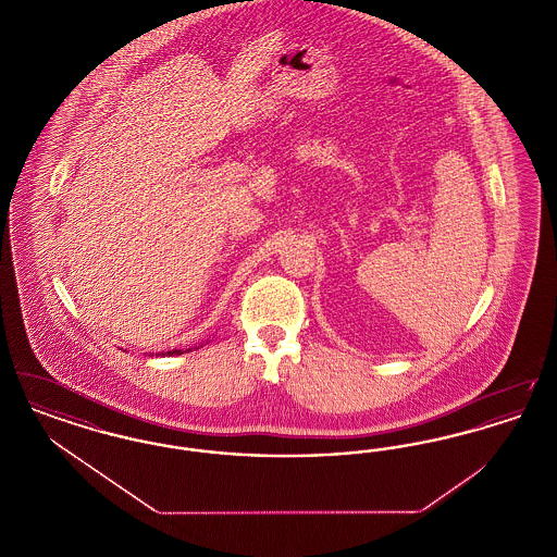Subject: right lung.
Segmentation results:
<instances>
[{"mask_svg": "<svg viewBox=\"0 0 557 557\" xmlns=\"http://www.w3.org/2000/svg\"><path fill=\"white\" fill-rule=\"evenodd\" d=\"M187 350H191V348H187ZM187 350H184V348H175V350H166V352H160V355H162V357H164V355L173 357V355H184ZM152 355H154V352H152ZM157 357H159V355H157Z\"/></svg>", "mask_w": 557, "mask_h": 557, "instance_id": "right-lung-1", "label": "right lung"}]
</instances>
